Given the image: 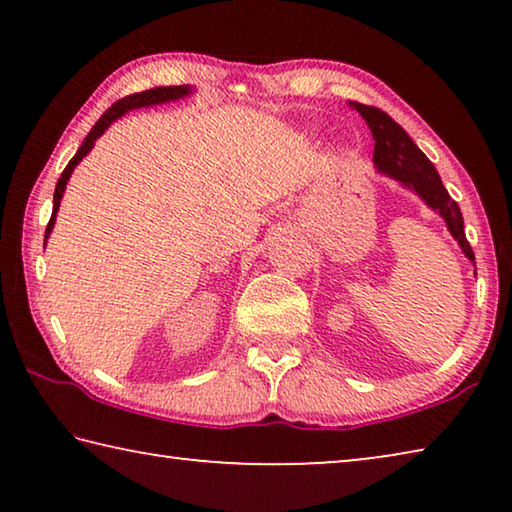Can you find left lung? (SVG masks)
I'll list each match as a JSON object with an SVG mask.
<instances>
[{"instance_id": "left-lung-1", "label": "left lung", "mask_w": 512, "mask_h": 512, "mask_svg": "<svg viewBox=\"0 0 512 512\" xmlns=\"http://www.w3.org/2000/svg\"><path fill=\"white\" fill-rule=\"evenodd\" d=\"M350 106L366 119V124L375 140V153H372V162H375L377 171L386 173V176L395 178L397 183L413 189L431 210H436L443 216L452 237L458 241V246L465 253V257L474 262V250L467 244L465 230H463V214L461 207L447 194L440 180L436 167L424 155L415 142L406 135L404 128L397 124L393 117H388L384 110L363 106V103H350Z\"/></svg>"}]
</instances>
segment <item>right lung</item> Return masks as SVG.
Returning <instances> with one entry per match:
<instances>
[{
    "label": "right lung",
    "mask_w": 512,
    "mask_h": 512,
    "mask_svg": "<svg viewBox=\"0 0 512 512\" xmlns=\"http://www.w3.org/2000/svg\"><path fill=\"white\" fill-rule=\"evenodd\" d=\"M192 94V88L189 85H169V88H153V90H144V92H137V94H131V97H124L119 99L117 103H112V106L103 112L101 119L97 121V124L92 126V131L88 133V137H85L81 149L76 151V155L72 160H69V164L65 167V171L60 173L58 183H56V192H54V212H51V219L47 223V232H45V244H47V237L49 232L54 230V223H56V212L60 207V198H63L65 194V187H67V180L69 176H72V171L76 164H79L85 155H88L92 151L94 142L99 140V137L108 131V126L112 124V121L119 119L121 115H126L128 110H135V108H149V106H158V103H167V101H176V99H183V97H189Z\"/></svg>",
    "instance_id": "right-lung-1"
}]
</instances>
